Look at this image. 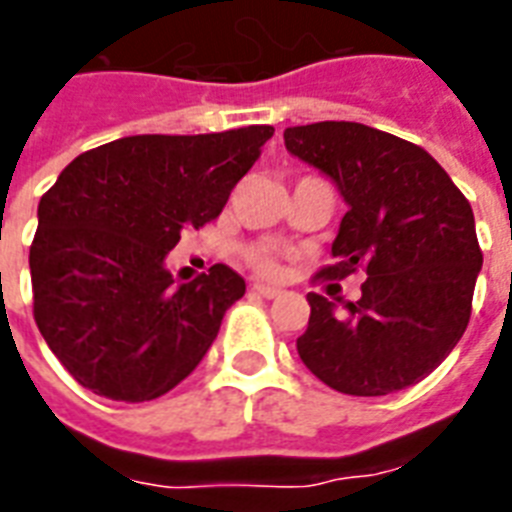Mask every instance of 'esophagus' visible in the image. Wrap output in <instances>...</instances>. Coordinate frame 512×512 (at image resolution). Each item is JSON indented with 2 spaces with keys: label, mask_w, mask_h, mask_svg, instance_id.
Segmentation results:
<instances>
[{
  "label": "esophagus",
  "mask_w": 512,
  "mask_h": 512,
  "mask_svg": "<svg viewBox=\"0 0 512 512\" xmlns=\"http://www.w3.org/2000/svg\"><path fill=\"white\" fill-rule=\"evenodd\" d=\"M255 292L260 297H265V300H276V297L281 295V289L276 287H268V284H255Z\"/></svg>",
  "instance_id": "obj_1"
}]
</instances>
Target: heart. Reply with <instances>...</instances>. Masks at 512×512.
Instances as JSON below:
<instances>
[{
  "instance_id": "1",
  "label": "heart",
  "mask_w": 512,
  "mask_h": 512,
  "mask_svg": "<svg viewBox=\"0 0 512 512\" xmlns=\"http://www.w3.org/2000/svg\"><path fill=\"white\" fill-rule=\"evenodd\" d=\"M244 257H247V263L252 268H257L265 276L279 271V249L273 244H252V247L244 249Z\"/></svg>"
}]
</instances>
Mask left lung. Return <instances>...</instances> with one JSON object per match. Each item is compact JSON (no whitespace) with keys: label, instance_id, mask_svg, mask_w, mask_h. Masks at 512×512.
Masks as SVG:
<instances>
[{"label":"left lung","instance_id":"obj_1","mask_svg":"<svg viewBox=\"0 0 512 512\" xmlns=\"http://www.w3.org/2000/svg\"><path fill=\"white\" fill-rule=\"evenodd\" d=\"M287 151L329 175L348 212L321 279L364 268L356 303L311 292L297 337L303 364L348 396H388L425 380L468 329L484 263L470 201L409 140L358 122L284 130Z\"/></svg>","mask_w":512,"mask_h":512}]
</instances>
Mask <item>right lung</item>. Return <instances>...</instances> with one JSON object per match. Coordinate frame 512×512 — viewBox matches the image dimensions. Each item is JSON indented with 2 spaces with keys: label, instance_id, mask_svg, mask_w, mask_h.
Segmentation results:
<instances>
[{
  "label": "right lung",
  "instance_id": "right-lung-1",
  "mask_svg": "<svg viewBox=\"0 0 512 512\" xmlns=\"http://www.w3.org/2000/svg\"><path fill=\"white\" fill-rule=\"evenodd\" d=\"M271 135H132L79 154L44 193L28 252L34 321L82 388L140 404L199 366L247 284L217 263L175 287L164 257L223 212Z\"/></svg>",
  "mask_w": 512,
  "mask_h": 512
}]
</instances>
